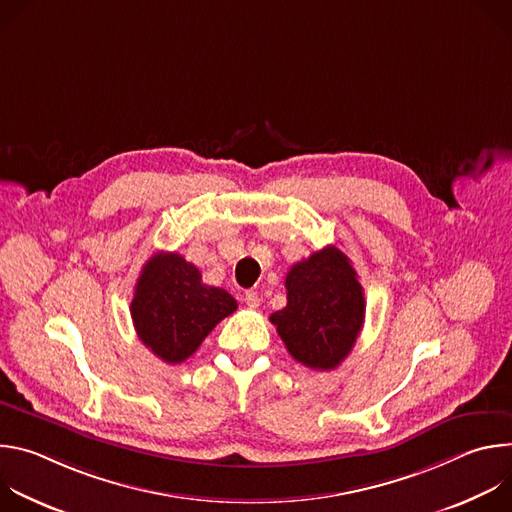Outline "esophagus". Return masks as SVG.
<instances>
[{"mask_svg":"<svg viewBox=\"0 0 512 512\" xmlns=\"http://www.w3.org/2000/svg\"><path fill=\"white\" fill-rule=\"evenodd\" d=\"M243 300L249 308H259V294H257V291H245Z\"/></svg>","mask_w":512,"mask_h":512,"instance_id":"34e87169","label":"esophagus"}]
</instances>
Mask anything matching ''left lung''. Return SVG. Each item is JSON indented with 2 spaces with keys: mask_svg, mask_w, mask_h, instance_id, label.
<instances>
[{
  "mask_svg": "<svg viewBox=\"0 0 512 512\" xmlns=\"http://www.w3.org/2000/svg\"><path fill=\"white\" fill-rule=\"evenodd\" d=\"M287 304L271 314L287 352L332 371L352 350L364 322V294L348 257L334 245L296 263L285 277Z\"/></svg>",
  "mask_w": 512,
  "mask_h": 512,
  "instance_id": "obj_1",
  "label": "left lung"
}]
</instances>
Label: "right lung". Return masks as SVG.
Masks as SVG:
<instances>
[{
	"instance_id": "1",
	"label": "right lung",
	"mask_w": 512,
	"mask_h": 512,
	"mask_svg": "<svg viewBox=\"0 0 512 512\" xmlns=\"http://www.w3.org/2000/svg\"><path fill=\"white\" fill-rule=\"evenodd\" d=\"M129 310L139 340L160 360L178 364L237 310V300L221 287L204 285L182 255L156 253L141 267Z\"/></svg>"
}]
</instances>
